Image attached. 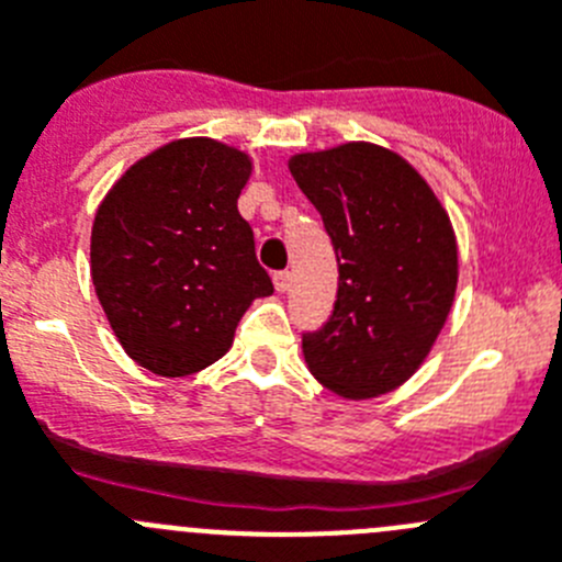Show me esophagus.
<instances>
[{
	"instance_id": "esophagus-1",
	"label": "esophagus",
	"mask_w": 562,
	"mask_h": 562,
	"mask_svg": "<svg viewBox=\"0 0 562 562\" xmlns=\"http://www.w3.org/2000/svg\"><path fill=\"white\" fill-rule=\"evenodd\" d=\"M290 272L286 270H278V272H272V286H276V292H281V295H284L286 290H290Z\"/></svg>"
}]
</instances>
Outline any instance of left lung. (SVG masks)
Masks as SVG:
<instances>
[{"label":"left lung","mask_w":562,"mask_h":562,"mask_svg":"<svg viewBox=\"0 0 562 562\" xmlns=\"http://www.w3.org/2000/svg\"><path fill=\"white\" fill-rule=\"evenodd\" d=\"M339 259L334 314L303 336L306 367L345 400L403 386L436 345L458 290L450 215L392 148L352 140L290 157Z\"/></svg>","instance_id":"left-lung-1"}]
</instances>
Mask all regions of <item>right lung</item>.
I'll list each match as a JSON object with an SVG mask.
<instances>
[{"instance_id":"obj_1","label":"right lung","mask_w":562,"mask_h":562,"mask_svg":"<svg viewBox=\"0 0 562 562\" xmlns=\"http://www.w3.org/2000/svg\"><path fill=\"white\" fill-rule=\"evenodd\" d=\"M254 159L212 137H181L110 187L90 232V278L132 361L184 378L228 352L256 297L272 295L237 198Z\"/></svg>"}]
</instances>
